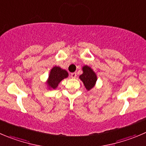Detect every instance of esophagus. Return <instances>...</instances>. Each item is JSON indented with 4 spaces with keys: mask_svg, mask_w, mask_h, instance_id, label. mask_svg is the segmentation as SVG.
Masks as SVG:
<instances>
[{
    "mask_svg": "<svg viewBox=\"0 0 146 146\" xmlns=\"http://www.w3.org/2000/svg\"><path fill=\"white\" fill-rule=\"evenodd\" d=\"M76 77H77V73H76V72L71 73V77H72V78H75Z\"/></svg>",
    "mask_w": 146,
    "mask_h": 146,
    "instance_id": "esophagus-1",
    "label": "esophagus"
}]
</instances>
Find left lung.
Returning <instances> with one entry per match:
<instances>
[{
  "instance_id": "8db88e82",
  "label": "left lung",
  "mask_w": 146,
  "mask_h": 146,
  "mask_svg": "<svg viewBox=\"0 0 146 146\" xmlns=\"http://www.w3.org/2000/svg\"><path fill=\"white\" fill-rule=\"evenodd\" d=\"M83 74L80 76V78L84 83L86 89L90 90L94 87L97 81V76L92 69L87 66L83 67Z\"/></svg>"
}]
</instances>
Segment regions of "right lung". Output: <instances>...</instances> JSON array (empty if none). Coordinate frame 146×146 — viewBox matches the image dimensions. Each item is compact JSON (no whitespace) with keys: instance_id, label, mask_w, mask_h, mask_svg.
Listing matches in <instances>:
<instances>
[{"instance_id":"1","label":"right lung","mask_w":146,"mask_h":146,"mask_svg":"<svg viewBox=\"0 0 146 146\" xmlns=\"http://www.w3.org/2000/svg\"><path fill=\"white\" fill-rule=\"evenodd\" d=\"M67 77L68 73L66 70L62 69L59 66H54L50 72L48 80V86L55 89L62 80Z\"/></svg>"}]
</instances>
